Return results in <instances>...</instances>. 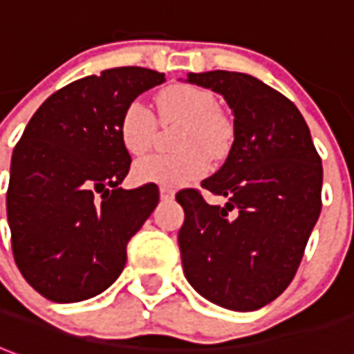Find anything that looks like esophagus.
Instances as JSON below:
<instances>
[{"instance_id":"obj_1","label":"esophagus","mask_w":354,"mask_h":354,"mask_svg":"<svg viewBox=\"0 0 354 354\" xmlns=\"http://www.w3.org/2000/svg\"><path fill=\"white\" fill-rule=\"evenodd\" d=\"M160 198H162V201H173V198H175V191L162 187V189H160Z\"/></svg>"}]
</instances>
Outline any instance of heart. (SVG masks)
I'll return each mask as SVG.
<instances>
[{
  "label": "heart",
  "mask_w": 354,
  "mask_h": 354,
  "mask_svg": "<svg viewBox=\"0 0 354 354\" xmlns=\"http://www.w3.org/2000/svg\"><path fill=\"white\" fill-rule=\"evenodd\" d=\"M158 111L163 125H181L175 153H153L138 160L133 179L140 185L179 189L208 173V160L218 162L229 150L231 129L218 113L214 92L192 84H173L160 92ZM158 119L140 100L129 102L119 119V138L125 150L142 156L153 145Z\"/></svg>",
  "instance_id": "obj_1"
}]
</instances>
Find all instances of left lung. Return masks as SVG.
Returning a JSON list of instances; mask_svg holds the SVG:
<instances>
[{"mask_svg": "<svg viewBox=\"0 0 354 354\" xmlns=\"http://www.w3.org/2000/svg\"><path fill=\"white\" fill-rule=\"evenodd\" d=\"M233 109L225 163L202 181L225 206L183 189L179 248L189 283L212 303L258 310L293 281L322 209V160L306 121L281 92L245 73H189Z\"/></svg>", "mask_w": 354, "mask_h": 354, "instance_id": "obj_1", "label": "left lung"}]
</instances>
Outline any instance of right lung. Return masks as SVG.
Wrapping results in <instances>:
<instances>
[{
    "label": "right lung",
    "instance_id": "1",
    "mask_svg": "<svg viewBox=\"0 0 354 354\" xmlns=\"http://www.w3.org/2000/svg\"><path fill=\"white\" fill-rule=\"evenodd\" d=\"M163 80L145 67L75 80L38 107L15 146L7 189L15 262L53 303L106 291L125 268L131 237L158 206V185L119 187L131 169L119 119Z\"/></svg>",
    "mask_w": 354,
    "mask_h": 354
}]
</instances>
